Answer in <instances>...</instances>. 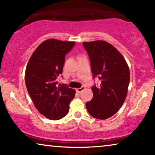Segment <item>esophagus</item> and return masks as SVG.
I'll list each match as a JSON object with an SVG mask.
<instances>
[{
  "instance_id": "esophagus-1",
  "label": "esophagus",
  "mask_w": 155,
  "mask_h": 155,
  "mask_svg": "<svg viewBox=\"0 0 155 155\" xmlns=\"http://www.w3.org/2000/svg\"><path fill=\"white\" fill-rule=\"evenodd\" d=\"M84 89H85V87H84V86H81V88H76V92H77V93H81V91H83Z\"/></svg>"
}]
</instances>
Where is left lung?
Wrapping results in <instances>:
<instances>
[{"mask_svg":"<svg viewBox=\"0 0 155 155\" xmlns=\"http://www.w3.org/2000/svg\"><path fill=\"white\" fill-rule=\"evenodd\" d=\"M91 61L93 77L98 76L100 86L91 88L93 98L86 104L89 114L106 120L123 106L127 94L130 70L117 49L106 41L83 42Z\"/></svg>","mask_w":155,"mask_h":155,"instance_id":"1","label":"left lung"}]
</instances>
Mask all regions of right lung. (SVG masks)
Returning a JSON list of instances; mask_svg holds the SVG:
<instances>
[{
    "label": "right lung",
    "instance_id": "obj_1",
    "mask_svg": "<svg viewBox=\"0 0 155 155\" xmlns=\"http://www.w3.org/2000/svg\"><path fill=\"white\" fill-rule=\"evenodd\" d=\"M74 42L49 39L41 43L32 53L26 67L27 90L35 108L49 120H59L68 113L75 90L67 84H58L62 74L65 55Z\"/></svg>",
    "mask_w": 155,
    "mask_h": 155
}]
</instances>
